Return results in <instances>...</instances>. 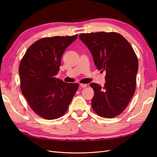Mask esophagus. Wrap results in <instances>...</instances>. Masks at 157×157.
<instances>
[{"mask_svg":"<svg viewBox=\"0 0 157 157\" xmlns=\"http://www.w3.org/2000/svg\"><path fill=\"white\" fill-rule=\"evenodd\" d=\"M87 86H88V85H87V84H80V86L81 87V88H86V87H87Z\"/></svg>","mask_w":157,"mask_h":157,"instance_id":"1","label":"esophagus"}]
</instances>
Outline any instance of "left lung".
Here are the masks:
<instances>
[{
	"mask_svg": "<svg viewBox=\"0 0 157 157\" xmlns=\"http://www.w3.org/2000/svg\"><path fill=\"white\" fill-rule=\"evenodd\" d=\"M79 39L92 55L98 69L106 71L105 86L96 83L92 108L98 115L115 117L124 110L134 94L138 61L132 46L117 33H84Z\"/></svg>",
	"mask_w": 157,
	"mask_h": 157,
	"instance_id": "8db88e82",
	"label": "left lung"
}]
</instances>
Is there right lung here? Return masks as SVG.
<instances>
[{
  "label": "right lung",
  "instance_id": "right-lung-1",
  "mask_svg": "<svg viewBox=\"0 0 157 157\" xmlns=\"http://www.w3.org/2000/svg\"><path fill=\"white\" fill-rule=\"evenodd\" d=\"M78 36H53L33 44L22 58L19 73L21 92L32 110L48 120L67 111L78 88V83L56 78L64 51Z\"/></svg>",
  "mask_w": 157,
  "mask_h": 157
}]
</instances>
